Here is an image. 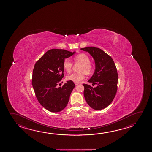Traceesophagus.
Here are the masks:
<instances>
[{
    "mask_svg": "<svg viewBox=\"0 0 152 152\" xmlns=\"http://www.w3.org/2000/svg\"><path fill=\"white\" fill-rule=\"evenodd\" d=\"M75 84L76 85H78V84H80L79 83H75Z\"/></svg>",
    "mask_w": 152,
    "mask_h": 152,
    "instance_id": "esophagus-1",
    "label": "esophagus"
}]
</instances>
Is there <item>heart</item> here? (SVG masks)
I'll use <instances>...</instances> for the list:
<instances>
[{
  "label": "heart",
  "instance_id": "obj_1",
  "mask_svg": "<svg viewBox=\"0 0 152 152\" xmlns=\"http://www.w3.org/2000/svg\"><path fill=\"white\" fill-rule=\"evenodd\" d=\"M73 61L75 64H80L78 72L73 73L67 76V80L74 83H79L84 80L85 74L90 75L93 70V64L91 63L90 59L88 55L85 53H80L76 55L73 58ZM72 64L68 59H64L63 62V68L64 70L70 73L72 70Z\"/></svg>",
  "mask_w": 152,
  "mask_h": 152
}]
</instances>
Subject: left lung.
Instances as JSON below:
<instances>
[{
  "instance_id": "obj_1",
  "label": "left lung",
  "mask_w": 152,
  "mask_h": 152,
  "mask_svg": "<svg viewBox=\"0 0 152 152\" xmlns=\"http://www.w3.org/2000/svg\"><path fill=\"white\" fill-rule=\"evenodd\" d=\"M80 49L90 54L96 64L94 73L88 82L97 86L93 88L90 85L83 84L85 100L93 109H104L112 103L117 92L118 74L114 62L100 48L91 46Z\"/></svg>"
}]
</instances>
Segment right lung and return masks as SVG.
I'll return each instance as SVG.
<instances>
[{"label": "right lung", "instance_id": "add662e5", "mask_svg": "<svg viewBox=\"0 0 152 152\" xmlns=\"http://www.w3.org/2000/svg\"><path fill=\"white\" fill-rule=\"evenodd\" d=\"M75 53L62 49H51L35 64L32 86L38 101L50 112H60L68 103L75 84L69 80L62 87L58 88L57 85L64 77L63 62Z\"/></svg>", "mask_w": 152, "mask_h": 152}]
</instances>
